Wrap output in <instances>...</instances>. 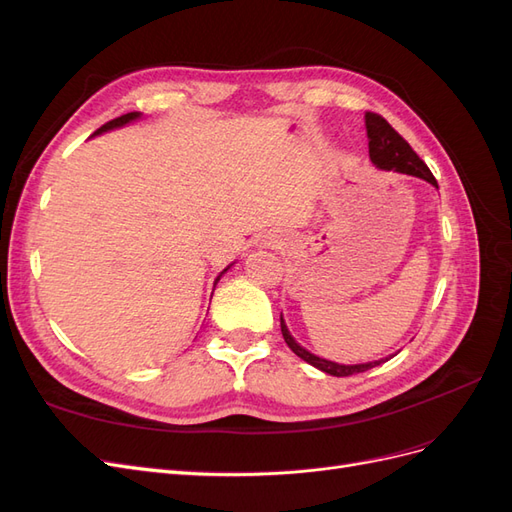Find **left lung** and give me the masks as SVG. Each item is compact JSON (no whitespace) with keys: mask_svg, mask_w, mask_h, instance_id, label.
<instances>
[{"mask_svg":"<svg viewBox=\"0 0 512 512\" xmlns=\"http://www.w3.org/2000/svg\"><path fill=\"white\" fill-rule=\"evenodd\" d=\"M365 126H367L371 162H374L380 168H384V170H399V173L421 177V179L429 181L431 185H436V188H438V181H436V177L431 175V170L427 168V164L416 156V151L406 143V138L401 136L399 132H395L391 123L386 121L382 115L365 113ZM280 324H282V335H284V342L288 344V348L297 356H301L305 363L314 365L316 369L324 371V374L346 378V376L361 374V371H367L371 367L384 363V359H380V361L359 363V365H339V363H333V361H327V359H320V356L307 352L303 346L294 342V337L288 333L284 318H280Z\"/></svg>","mask_w":512,"mask_h":512,"instance_id":"left-lung-1","label":"left lung"}]
</instances>
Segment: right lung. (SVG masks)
I'll return each instance as SVG.
<instances>
[{
    "label": "right lung",
    "mask_w": 512,
    "mask_h": 512,
    "mask_svg": "<svg viewBox=\"0 0 512 512\" xmlns=\"http://www.w3.org/2000/svg\"><path fill=\"white\" fill-rule=\"evenodd\" d=\"M138 117H141V113H126V115H121V117H117V119H113V121H108V123H104V126L102 128H98L96 132H94V136L96 134H102V132H108V130H113V128H121V126H126V123H130V121H134V119H138ZM228 271V267L218 275V280H220V277L224 275ZM218 280H215V282H218Z\"/></svg>",
    "instance_id": "1"
}]
</instances>
